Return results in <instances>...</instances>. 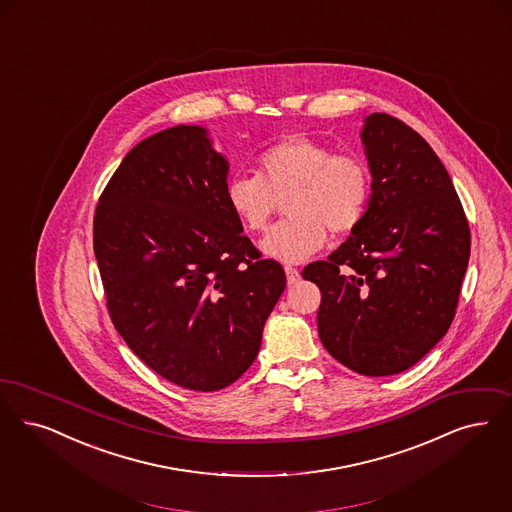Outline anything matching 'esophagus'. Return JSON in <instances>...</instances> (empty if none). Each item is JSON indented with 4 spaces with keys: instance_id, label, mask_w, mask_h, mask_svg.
I'll list each match as a JSON object with an SVG mask.
<instances>
[{
    "instance_id": "34e87169",
    "label": "esophagus",
    "mask_w": 512,
    "mask_h": 512,
    "mask_svg": "<svg viewBox=\"0 0 512 512\" xmlns=\"http://www.w3.org/2000/svg\"><path fill=\"white\" fill-rule=\"evenodd\" d=\"M284 270H286L287 284H289V286H291V284H297V282L301 280V274H299V270H297L295 266L287 265Z\"/></svg>"
}]
</instances>
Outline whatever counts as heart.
Here are the masks:
<instances>
[{"label":"heart","instance_id":"obj_1","mask_svg":"<svg viewBox=\"0 0 512 512\" xmlns=\"http://www.w3.org/2000/svg\"><path fill=\"white\" fill-rule=\"evenodd\" d=\"M286 221L274 226L261 251L282 263H299L328 240V230L345 236L362 223L369 196L368 165L354 154H333L326 144L303 135L282 139L257 160V177H234L226 184L228 209L251 232H263L278 200Z\"/></svg>","mask_w":512,"mask_h":512}]
</instances>
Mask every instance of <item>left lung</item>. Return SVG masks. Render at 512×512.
<instances>
[{
  "label": "left lung",
  "instance_id": "1",
  "mask_svg": "<svg viewBox=\"0 0 512 512\" xmlns=\"http://www.w3.org/2000/svg\"><path fill=\"white\" fill-rule=\"evenodd\" d=\"M360 139L371 173L366 215L303 278L320 287L329 354L383 377L417 364L450 329L471 230L446 167L417 131L375 112Z\"/></svg>",
  "mask_w": 512,
  "mask_h": 512
}]
</instances>
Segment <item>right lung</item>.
<instances>
[{"label": "right lung", "mask_w": 512, "mask_h": 512, "mask_svg": "<svg viewBox=\"0 0 512 512\" xmlns=\"http://www.w3.org/2000/svg\"><path fill=\"white\" fill-rule=\"evenodd\" d=\"M228 167L202 125L164 129L129 150L93 223L114 328L148 368L202 392L246 373L286 289L226 205Z\"/></svg>", "instance_id": "obj_1"}]
</instances>
